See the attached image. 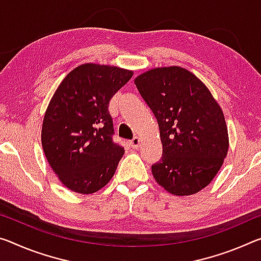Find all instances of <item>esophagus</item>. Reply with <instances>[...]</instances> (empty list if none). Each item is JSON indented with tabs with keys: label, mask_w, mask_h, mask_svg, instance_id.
Here are the masks:
<instances>
[{
	"label": "esophagus",
	"mask_w": 261,
	"mask_h": 261,
	"mask_svg": "<svg viewBox=\"0 0 261 261\" xmlns=\"http://www.w3.org/2000/svg\"><path fill=\"white\" fill-rule=\"evenodd\" d=\"M139 144H140V139H139V137H137V136H136V137H134V139L130 140V145L134 147V148H138Z\"/></svg>",
	"instance_id": "obj_1"
}]
</instances>
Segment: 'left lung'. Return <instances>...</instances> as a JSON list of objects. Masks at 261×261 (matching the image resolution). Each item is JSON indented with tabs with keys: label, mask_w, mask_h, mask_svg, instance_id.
I'll return each instance as SVG.
<instances>
[{
	"label": "left lung",
	"mask_w": 261,
	"mask_h": 261,
	"mask_svg": "<svg viewBox=\"0 0 261 261\" xmlns=\"http://www.w3.org/2000/svg\"><path fill=\"white\" fill-rule=\"evenodd\" d=\"M135 85L158 121L163 156L152 165L156 182L176 196L206 187L229 148L224 115L205 85L179 66L150 69Z\"/></svg>",
	"instance_id": "8db88e82"
}]
</instances>
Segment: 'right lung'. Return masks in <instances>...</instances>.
Here are the masks:
<instances>
[{"label": "right lung", "mask_w": 261, "mask_h": 261, "mask_svg": "<svg viewBox=\"0 0 261 261\" xmlns=\"http://www.w3.org/2000/svg\"><path fill=\"white\" fill-rule=\"evenodd\" d=\"M134 75L115 66L84 64L67 74L48 103L41 145L68 189L100 190L114 176L124 147L113 142L109 101Z\"/></svg>", "instance_id": "right-lung-1"}]
</instances>
